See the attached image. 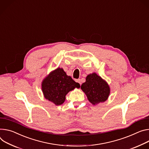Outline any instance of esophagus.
<instances>
[{"mask_svg":"<svg viewBox=\"0 0 149 149\" xmlns=\"http://www.w3.org/2000/svg\"><path fill=\"white\" fill-rule=\"evenodd\" d=\"M76 82L78 83L80 85L81 84V79H76Z\"/></svg>","mask_w":149,"mask_h":149,"instance_id":"obj_1","label":"esophagus"}]
</instances>
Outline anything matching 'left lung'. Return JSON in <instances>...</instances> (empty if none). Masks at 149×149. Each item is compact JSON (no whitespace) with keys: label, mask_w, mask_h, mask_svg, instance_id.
Returning a JSON list of instances; mask_svg holds the SVG:
<instances>
[{"label":"left lung","mask_w":149,"mask_h":149,"mask_svg":"<svg viewBox=\"0 0 149 149\" xmlns=\"http://www.w3.org/2000/svg\"><path fill=\"white\" fill-rule=\"evenodd\" d=\"M81 88L93 105L106 101L111 93L109 84L96 72L86 77V82L82 84Z\"/></svg>","instance_id":"1"}]
</instances>
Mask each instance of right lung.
I'll use <instances>...</instances> for the list:
<instances>
[{"mask_svg":"<svg viewBox=\"0 0 149 149\" xmlns=\"http://www.w3.org/2000/svg\"><path fill=\"white\" fill-rule=\"evenodd\" d=\"M80 85L67 75L62 68L51 71L42 81V90L45 98L55 105H61L65 100V96L70 91Z\"/></svg>","mask_w":149,"mask_h":149,"instance_id":"right-lung-1","label":"right lung"}]
</instances>
